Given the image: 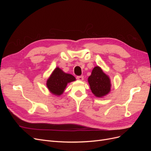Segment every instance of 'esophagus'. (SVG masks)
I'll use <instances>...</instances> for the list:
<instances>
[{"instance_id":"34e87169","label":"esophagus","mask_w":151,"mask_h":151,"mask_svg":"<svg viewBox=\"0 0 151 151\" xmlns=\"http://www.w3.org/2000/svg\"><path fill=\"white\" fill-rule=\"evenodd\" d=\"M76 79H77V80H79V81H83V79H84V76H77V77H76Z\"/></svg>"}]
</instances>
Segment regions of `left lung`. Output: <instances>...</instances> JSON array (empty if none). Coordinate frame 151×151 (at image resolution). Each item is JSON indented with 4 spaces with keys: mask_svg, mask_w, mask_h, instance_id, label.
I'll return each instance as SVG.
<instances>
[{
    "mask_svg": "<svg viewBox=\"0 0 151 151\" xmlns=\"http://www.w3.org/2000/svg\"><path fill=\"white\" fill-rule=\"evenodd\" d=\"M88 82L91 91L96 97H103L110 91L111 84L109 77L98 66L93 68Z\"/></svg>",
    "mask_w": 151,
    "mask_h": 151,
    "instance_id": "left-lung-1",
    "label": "left lung"
}]
</instances>
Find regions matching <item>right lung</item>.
Segmentation results:
<instances>
[{"label":"right lung","instance_id":"1","mask_svg":"<svg viewBox=\"0 0 151 151\" xmlns=\"http://www.w3.org/2000/svg\"><path fill=\"white\" fill-rule=\"evenodd\" d=\"M75 80L76 78L72 75L66 74L57 67L47 80V86L52 94L59 96L63 93L68 83Z\"/></svg>","mask_w":151,"mask_h":151}]
</instances>
